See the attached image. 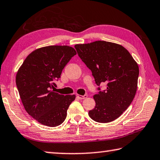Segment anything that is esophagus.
<instances>
[{
	"label": "esophagus",
	"mask_w": 160,
	"mask_h": 160,
	"mask_svg": "<svg viewBox=\"0 0 160 160\" xmlns=\"http://www.w3.org/2000/svg\"><path fill=\"white\" fill-rule=\"evenodd\" d=\"M77 97L79 99H84L88 97L87 95H84V96H82V95H78V94H77Z\"/></svg>",
	"instance_id": "34e87169"
}]
</instances>
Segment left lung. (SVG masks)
Segmentation results:
<instances>
[{"label": "left lung", "mask_w": 160, "mask_h": 160, "mask_svg": "<svg viewBox=\"0 0 160 160\" xmlns=\"http://www.w3.org/2000/svg\"><path fill=\"white\" fill-rule=\"evenodd\" d=\"M74 48L92 72L96 84L107 83L106 90L93 96L96 106L89 111L88 116L96 122L113 121L135 97L139 75L138 63L124 47L111 42L77 44Z\"/></svg>", "instance_id": "8db88e82"}]
</instances>
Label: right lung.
Masks as SVG:
<instances>
[{"mask_svg":"<svg viewBox=\"0 0 160 160\" xmlns=\"http://www.w3.org/2000/svg\"><path fill=\"white\" fill-rule=\"evenodd\" d=\"M75 49L67 45H51L35 49L29 54L18 70L15 82L25 111L37 121L49 127L61 125L75 95H61L51 90L53 82Z\"/></svg>","mask_w":160,"mask_h":160,"instance_id":"obj_1","label":"right lung"}]
</instances>
